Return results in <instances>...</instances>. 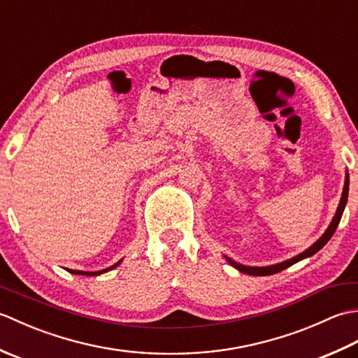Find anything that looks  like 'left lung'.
<instances>
[{
    "label": "left lung",
    "mask_w": 358,
    "mask_h": 358,
    "mask_svg": "<svg viewBox=\"0 0 358 358\" xmlns=\"http://www.w3.org/2000/svg\"><path fill=\"white\" fill-rule=\"evenodd\" d=\"M348 194H349V173H348V171H346L343 192H341V199H340V203H338V206H337L336 215H334L332 222H331V223H329V226H328V229L324 231V234L322 235V237L318 238V240L314 243L313 246H309L306 250H303L301 254L295 255V257H292V258H289V260H285V262L277 263V264H271V266H246V264H241V263L234 262L232 258H229L227 255H224L226 262L229 263L231 266H234L235 269H238L240 272H243V273H249V275H257V277H260V275H272V273H277V272H280V271H283V269L289 268V266L295 264L296 262H301V260H305V258H308V257H313L314 254H317L318 250H320V249L326 245V243H328V241L331 240V237L334 235V232H336L337 226H338L340 220H341V215H343V210H345V208H346V203H348Z\"/></svg>",
    "instance_id": "8db88e82"
}]
</instances>
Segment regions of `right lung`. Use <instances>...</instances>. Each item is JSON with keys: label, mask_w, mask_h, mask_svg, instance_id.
Instances as JSON below:
<instances>
[{"label": "right lung", "mask_w": 358, "mask_h": 358, "mask_svg": "<svg viewBox=\"0 0 358 358\" xmlns=\"http://www.w3.org/2000/svg\"><path fill=\"white\" fill-rule=\"evenodd\" d=\"M123 262V258H121L120 262H117L115 264H112V266H109V268H106V269H103V271H95V272H87V271H77V269H67L71 273H75V275H89V277H96V275H101V273H104V272H109V271H112L113 268H117V266Z\"/></svg>", "instance_id": "add662e5"}]
</instances>
